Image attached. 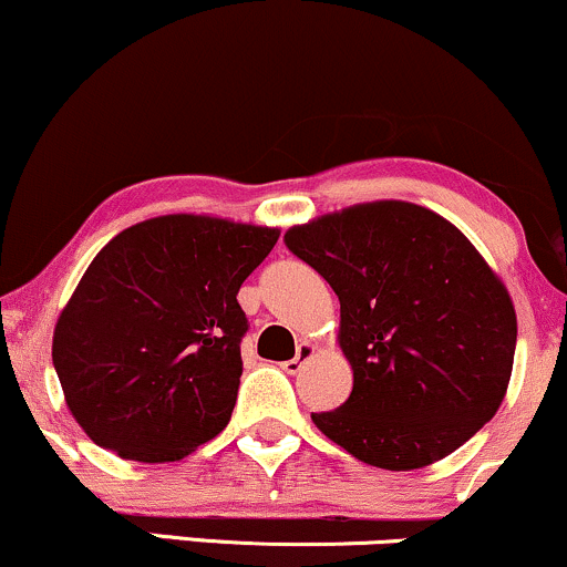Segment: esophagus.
Listing matches in <instances>:
<instances>
[{
	"instance_id": "34e87169",
	"label": "esophagus",
	"mask_w": 567,
	"mask_h": 567,
	"mask_svg": "<svg viewBox=\"0 0 567 567\" xmlns=\"http://www.w3.org/2000/svg\"><path fill=\"white\" fill-rule=\"evenodd\" d=\"M315 351H317L315 343H311V341H301V343H298V349H296V357H292V360H288V362H282V370H285V373L296 375L298 370L303 368V362L315 357Z\"/></svg>"
}]
</instances>
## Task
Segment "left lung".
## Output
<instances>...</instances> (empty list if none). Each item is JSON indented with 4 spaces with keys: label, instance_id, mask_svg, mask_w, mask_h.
Here are the masks:
<instances>
[{
    "label": "left lung",
    "instance_id": "left-lung-1",
    "mask_svg": "<svg viewBox=\"0 0 567 567\" xmlns=\"http://www.w3.org/2000/svg\"><path fill=\"white\" fill-rule=\"evenodd\" d=\"M341 301L349 400L311 413L354 458L389 472L434 464L483 429L512 379L509 290L451 220L402 199L362 202L285 231Z\"/></svg>",
    "mask_w": 567,
    "mask_h": 567
}]
</instances>
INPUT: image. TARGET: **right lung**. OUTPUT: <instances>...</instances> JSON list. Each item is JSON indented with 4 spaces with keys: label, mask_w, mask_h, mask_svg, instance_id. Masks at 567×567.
<instances>
[{
    "label": "right lung",
    "mask_w": 567,
    "mask_h": 567,
    "mask_svg": "<svg viewBox=\"0 0 567 567\" xmlns=\"http://www.w3.org/2000/svg\"><path fill=\"white\" fill-rule=\"evenodd\" d=\"M279 229L175 213L120 231L53 333L76 424L127 461H181L229 424L247 317L237 292Z\"/></svg>",
    "instance_id": "obj_1"
}]
</instances>
